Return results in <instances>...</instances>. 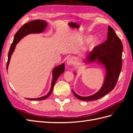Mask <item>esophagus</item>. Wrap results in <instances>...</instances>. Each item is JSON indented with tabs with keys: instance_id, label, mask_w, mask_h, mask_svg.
<instances>
[{
	"instance_id": "esophagus-1",
	"label": "esophagus",
	"mask_w": 133,
	"mask_h": 133,
	"mask_svg": "<svg viewBox=\"0 0 133 133\" xmlns=\"http://www.w3.org/2000/svg\"><path fill=\"white\" fill-rule=\"evenodd\" d=\"M74 63V58L73 57H70L66 60V63L68 65H73Z\"/></svg>"
}]
</instances>
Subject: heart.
I'll use <instances>...</instances> for the list:
<instances>
[{"label":"heart","instance_id":"obj_1","mask_svg":"<svg viewBox=\"0 0 133 133\" xmlns=\"http://www.w3.org/2000/svg\"><path fill=\"white\" fill-rule=\"evenodd\" d=\"M96 43H97V41H96V40H95V41L92 42V45H94V44H96Z\"/></svg>","mask_w":133,"mask_h":133}]
</instances>
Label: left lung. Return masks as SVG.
Wrapping results in <instances>:
<instances>
[{
	"label": "left lung",
	"mask_w": 133,
	"mask_h": 133,
	"mask_svg": "<svg viewBox=\"0 0 133 133\" xmlns=\"http://www.w3.org/2000/svg\"><path fill=\"white\" fill-rule=\"evenodd\" d=\"M107 39L105 42L94 48L89 55L88 62L97 61L105 67L107 74L103 85L97 92L89 96H80L72 90L78 99L92 101L105 95L114 89L118 82L122 67L123 44L112 28L109 25Z\"/></svg>",
	"instance_id": "obj_1"
}]
</instances>
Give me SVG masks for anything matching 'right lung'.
<instances>
[{
  "instance_id": "right-lung-1",
  "label": "right lung",
  "mask_w": 133,
  "mask_h": 133,
  "mask_svg": "<svg viewBox=\"0 0 133 133\" xmlns=\"http://www.w3.org/2000/svg\"><path fill=\"white\" fill-rule=\"evenodd\" d=\"M46 25L47 23L46 22L43 21V20L38 19L35 20V21H31L29 23H27L25 24H24L21 28H20L17 33H15L13 42L12 43L10 48V49L8 53V62L6 64V70H8V65L9 64L11 56L15 49V45H17L18 43L20 41V40L23 38L24 37H25L27 34L31 33H42V32L43 31L44 29H45ZM64 70H65V65H64V63L54 68L53 71V80H52L51 82V89L50 91L49 92V93L46 95L38 98H27L26 99H29L31 100H42L46 99L48 96H50V95L51 94L52 91L53 90L54 84L56 81H57V80L59 78V76L64 73Z\"/></svg>"
}]
</instances>
